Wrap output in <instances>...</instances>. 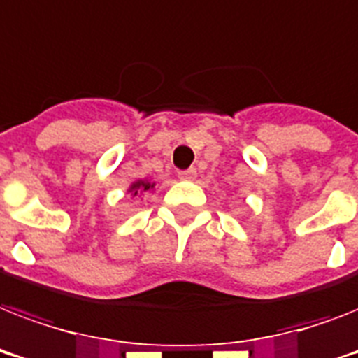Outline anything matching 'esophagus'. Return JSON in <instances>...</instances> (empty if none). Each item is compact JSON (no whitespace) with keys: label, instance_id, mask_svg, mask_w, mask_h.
I'll return each instance as SVG.
<instances>
[{"label":"esophagus","instance_id":"esophagus-1","mask_svg":"<svg viewBox=\"0 0 358 358\" xmlns=\"http://www.w3.org/2000/svg\"><path fill=\"white\" fill-rule=\"evenodd\" d=\"M178 176H180V180H195L196 178V169H187V171H180Z\"/></svg>","mask_w":358,"mask_h":358}]
</instances>
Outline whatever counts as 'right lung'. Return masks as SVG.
<instances>
[{
	"mask_svg": "<svg viewBox=\"0 0 358 358\" xmlns=\"http://www.w3.org/2000/svg\"><path fill=\"white\" fill-rule=\"evenodd\" d=\"M156 189V182H152L148 178H141V180H135L131 182L128 187V193L134 199H139L141 195H145V193H152V191Z\"/></svg>",
	"mask_w": 358,
	"mask_h": 358,
	"instance_id": "right-lung-1",
	"label": "right lung"
}]
</instances>
